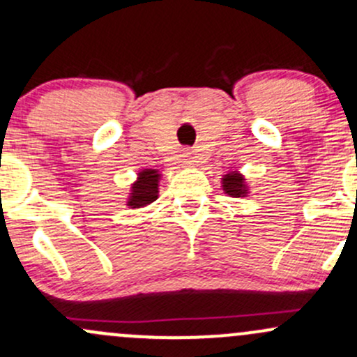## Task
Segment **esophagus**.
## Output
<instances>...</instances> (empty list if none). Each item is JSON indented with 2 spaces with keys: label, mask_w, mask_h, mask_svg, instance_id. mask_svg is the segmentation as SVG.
<instances>
[{
  "label": "esophagus",
  "mask_w": 357,
  "mask_h": 357,
  "mask_svg": "<svg viewBox=\"0 0 357 357\" xmlns=\"http://www.w3.org/2000/svg\"><path fill=\"white\" fill-rule=\"evenodd\" d=\"M184 158H186V159H184V162H186V165H191V155L190 154H184Z\"/></svg>",
  "instance_id": "1"
}]
</instances>
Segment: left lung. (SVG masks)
<instances>
[{"instance_id": "8db88e82", "label": "left lung", "mask_w": 357, "mask_h": 357, "mask_svg": "<svg viewBox=\"0 0 357 357\" xmlns=\"http://www.w3.org/2000/svg\"><path fill=\"white\" fill-rule=\"evenodd\" d=\"M223 190L230 196L240 198V196L247 195V186H245V179L238 173L227 174L223 178Z\"/></svg>"}]
</instances>
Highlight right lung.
<instances>
[{"label":"right lung","instance_id":"add662e5","mask_svg":"<svg viewBox=\"0 0 357 357\" xmlns=\"http://www.w3.org/2000/svg\"><path fill=\"white\" fill-rule=\"evenodd\" d=\"M158 181L159 174L155 169H144L139 173L137 183L132 186V192L129 198V206L142 208L151 204L158 198Z\"/></svg>","mask_w":357,"mask_h":357}]
</instances>
